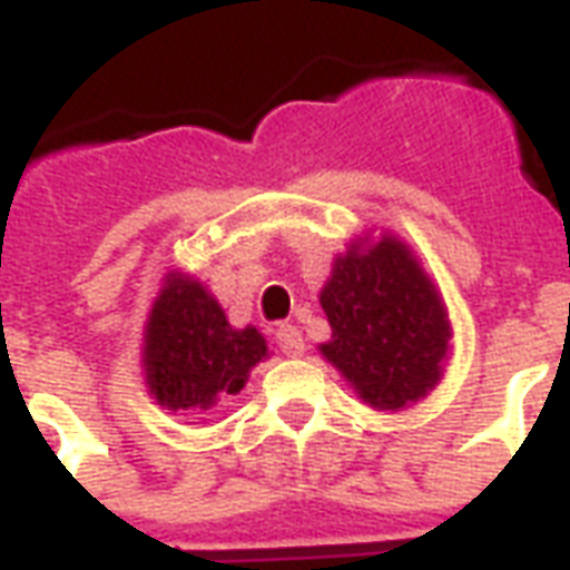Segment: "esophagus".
I'll return each mask as SVG.
<instances>
[{
	"label": "esophagus",
	"instance_id": "34e87169",
	"mask_svg": "<svg viewBox=\"0 0 570 570\" xmlns=\"http://www.w3.org/2000/svg\"><path fill=\"white\" fill-rule=\"evenodd\" d=\"M277 344H281L286 356H302L305 353V338H302V332L293 323H284V326L277 328Z\"/></svg>",
	"mask_w": 570,
	"mask_h": 570
}]
</instances>
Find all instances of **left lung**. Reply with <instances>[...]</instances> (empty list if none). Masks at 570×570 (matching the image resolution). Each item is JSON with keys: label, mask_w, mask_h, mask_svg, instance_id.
I'll list each match as a JSON object with an SVG mask.
<instances>
[{"label": "left lung", "mask_w": 570, "mask_h": 570, "mask_svg": "<svg viewBox=\"0 0 570 570\" xmlns=\"http://www.w3.org/2000/svg\"><path fill=\"white\" fill-rule=\"evenodd\" d=\"M320 305L332 326L320 350L371 407L399 411L435 386L450 323L402 242L383 238L368 253L338 256Z\"/></svg>", "instance_id": "left-lung-1"}]
</instances>
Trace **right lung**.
I'll list each match as a JSON object with an SVG mask.
<instances>
[{"instance_id":"1","label":"right lung","mask_w":570,"mask_h":570,"mask_svg":"<svg viewBox=\"0 0 570 570\" xmlns=\"http://www.w3.org/2000/svg\"><path fill=\"white\" fill-rule=\"evenodd\" d=\"M265 338L253 326L232 328L199 281L171 274L154 302L145 335V368L156 402L171 411L208 414L242 392Z\"/></svg>"}]
</instances>
